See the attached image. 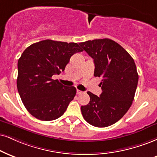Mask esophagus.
<instances>
[{
	"instance_id": "34e87169",
	"label": "esophagus",
	"mask_w": 157,
	"mask_h": 157,
	"mask_svg": "<svg viewBox=\"0 0 157 157\" xmlns=\"http://www.w3.org/2000/svg\"><path fill=\"white\" fill-rule=\"evenodd\" d=\"M76 93H77V94H81L82 93H83V92H82V91H81V90H76Z\"/></svg>"
}]
</instances>
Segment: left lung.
Listing matches in <instances>:
<instances>
[{"mask_svg":"<svg viewBox=\"0 0 157 157\" xmlns=\"http://www.w3.org/2000/svg\"><path fill=\"white\" fill-rule=\"evenodd\" d=\"M94 59V75L101 78L100 97L87 92L90 101L81 107L90 124L105 127L121 119L132 105L138 82L133 58L121 46L108 38L79 43Z\"/></svg>","mask_w":157,"mask_h":157,"instance_id":"obj_1","label":"left lung"}]
</instances>
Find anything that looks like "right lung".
I'll return each instance as SVG.
<instances>
[{
	"label": "right lung",
	"instance_id": "add662e5",
	"mask_svg": "<svg viewBox=\"0 0 157 157\" xmlns=\"http://www.w3.org/2000/svg\"><path fill=\"white\" fill-rule=\"evenodd\" d=\"M83 49L77 43L44 40L33 44L18 60L17 86L29 113L41 121L63 116L76 94L74 86H65L52 78L59 75L71 56Z\"/></svg>",
	"mask_w": 157,
	"mask_h": 157
}]
</instances>
